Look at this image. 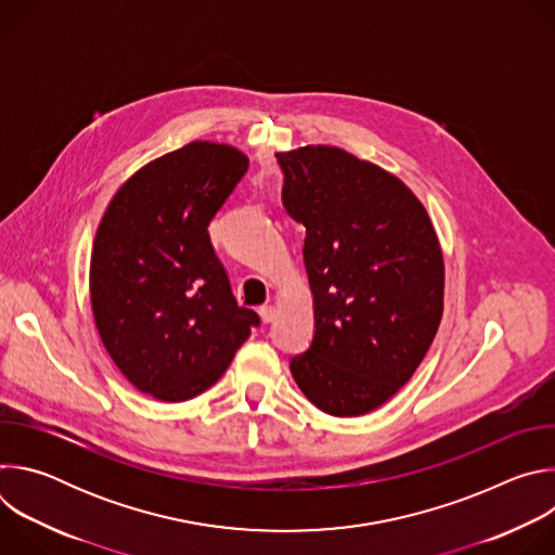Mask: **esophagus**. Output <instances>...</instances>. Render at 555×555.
<instances>
[{
	"label": "esophagus",
	"instance_id": "1",
	"mask_svg": "<svg viewBox=\"0 0 555 555\" xmlns=\"http://www.w3.org/2000/svg\"><path fill=\"white\" fill-rule=\"evenodd\" d=\"M259 313H261L263 323H272L276 319V307L274 305H263V307H259Z\"/></svg>",
	"mask_w": 555,
	"mask_h": 555
}]
</instances>
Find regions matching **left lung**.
<instances>
[{"mask_svg": "<svg viewBox=\"0 0 555 555\" xmlns=\"http://www.w3.org/2000/svg\"><path fill=\"white\" fill-rule=\"evenodd\" d=\"M283 204L305 225L311 347L289 369L334 417L390 400L428 353L443 313V253L415 193L340 146L276 153Z\"/></svg>", "mask_w": 555, "mask_h": 555, "instance_id": "8db88e82", "label": "left lung"}]
</instances>
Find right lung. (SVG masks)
Segmentation results:
<instances>
[{"label": "right lung", "instance_id": "obj_1", "mask_svg": "<svg viewBox=\"0 0 555 555\" xmlns=\"http://www.w3.org/2000/svg\"><path fill=\"white\" fill-rule=\"evenodd\" d=\"M248 171L230 144L193 140L138 169L92 248V313L114 364L160 402H186L228 369L259 315L240 307L208 223Z\"/></svg>", "mask_w": 555, "mask_h": 555}]
</instances>
